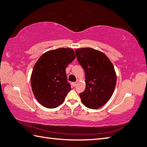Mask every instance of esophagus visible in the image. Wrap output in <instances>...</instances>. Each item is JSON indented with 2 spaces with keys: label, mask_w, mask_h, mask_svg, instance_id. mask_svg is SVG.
I'll return each instance as SVG.
<instances>
[{
  "label": "esophagus",
  "mask_w": 147,
  "mask_h": 147,
  "mask_svg": "<svg viewBox=\"0 0 147 147\" xmlns=\"http://www.w3.org/2000/svg\"><path fill=\"white\" fill-rule=\"evenodd\" d=\"M71 84H72L73 86L75 87V86H76V85H77V83H76V82H73V83H71Z\"/></svg>",
  "instance_id": "esophagus-1"
}]
</instances>
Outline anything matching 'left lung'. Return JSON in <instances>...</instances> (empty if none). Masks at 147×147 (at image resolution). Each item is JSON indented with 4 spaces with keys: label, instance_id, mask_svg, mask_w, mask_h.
Returning <instances> with one entry per match:
<instances>
[{
    "label": "left lung",
    "instance_id": "8db88e82",
    "mask_svg": "<svg viewBox=\"0 0 147 147\" xmlns=\"http://www.w3.org/2000/svg\"><path fill=\"white\" fill-rule=\"evenodd\" d=\"M75 53L86 78V88L80 94L82 103L91 109L103 107L111 97L117 83L113 65L104 53L90 47Z\"/></svg>",
    "mask_w": 147,
    "mask_h": 147
}]
</instances>
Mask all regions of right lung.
<instances>
[{
    "label": "right lung",
    "instance_id": "right-lung-1",
    "mask_svg": "<svg viewBox=\"0 0 147 147\" xmlns=\"http://www.w3.org/2000/svg\"><path fill=\"white\" fill-rule=\"evenodd\" d=\"M75 57L72 49L59 48L44 53L37 60L30 81L33 93L43 107L55 108L63 103L71 89L66 68Z\"/></svg>",
    "mask_w": 147,
    "mask_h": 147
}]
</instances>
